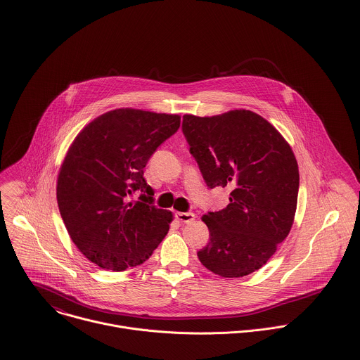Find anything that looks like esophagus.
<instances>
[{"label": "esophagus", "instance_id": "obj_1", "mask_svg": "<svg viewBox=\"0 0 360 360\" xmlns=\"http://www.w3.org/2000/svg\"><path fill=\"white\" fill-rule=\"evenodd\" d=\"M175 216L182 223H192L195 220V214L192 212H176Z\"/></svg>", "mask_w": 360, "mask_h": 360}]
</instances>
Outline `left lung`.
I'll return each mask as SVG.
<instances>
[{"label": "left lung", "instance_id": "left-lung-1", "mask_svg": "<svg viewBox=\"0 0 360 360\" xmlns=\"http://www.w3.org/2000/svg\"><path fill=\"white\" fill-rule=\"evenodd\" d=\"M182 133L206 185L231 189L224 209L202 216L210 237L198 257L220 277L249 276L269 262L294 223L300 188L294 153L250 110L185 114Z\"/></svg>", "mask_w": 360, "mask_h": 360}]
</instances>
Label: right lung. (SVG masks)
Here are the masks:
<instances>
[{
  "mask_svg": "<svg viewBox=\"0 0 360 360\" xmlns=\"http://www.w3.org/2000/svg\"><path fill=\"white\" fill-rule=\"evenodd\" d=\"M179 124L176 114L117 108L72 143L58 175V206L72 242L100 269L143 264L168 233L172 213L154 206L144 168ZM134 191L141 200L130 202Z\"/></svg>",
  "mask_w": 360,
  "mask_h": 360,
  "instance_id": "1",
  "label": "right lung"
}]
</instances>
